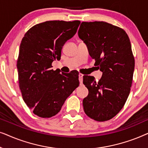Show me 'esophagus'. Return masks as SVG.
Here are the masks:
<instances>
[{"mask_svg": "<svg viewBox=\"0 0 148 148\" xmlns=\"http://www.w3.org/2000/svg\"><path fill=\"white\" fill-rule=\"evenodd\" d=\"M83 77H84V74L82 73L79 74V80L80 84H83Z\"/></svg>", "mask_w": 148, "mask_h": 148, "instance_id": "obj_1", "label": "esophagus"}]
</instances>
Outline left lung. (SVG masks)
Returning a JSON list of instances; mask_svg holds the SVG:
<instances>
[{
	"label": "left lung",
	"mask_w": 148,
	"mask_h": 148,
	"mask_svg": "<svg viewBox=\"0 0 148 148\" xmlns=\"http://www.w3.org/2000/svg\"><path fill=\"white\" fill-rule=\"evenodd\" d=\"M78 36L102 72L98 82L84 76L89 91L83 100L84 112L96 121H108L120 112L130 93L135 67L130 40L122 28L104 21L82 22Z\"/></svg>",
	"instance_id": "1"
}]
</instances>
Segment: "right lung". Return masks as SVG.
Listing matches in <instances>:
<instances>
[{"instance_id":"add662e5","label":"right lung","mask_w":148,"mask_h":148,"mask_svg":"<svg viewBox=\"0 0 148 148\" xmlns=\"http://www.w3.org/2000/svg\"><path fill=\"white\" fill-rule=\"evenodd\" d=\"M79 24L78 20L45 21L30 28L21 40L17 61L19 88L24 102L38 116L56 115L79 85L77 71L59 73L51 69Z\"/></svg>"}]
</instances>
